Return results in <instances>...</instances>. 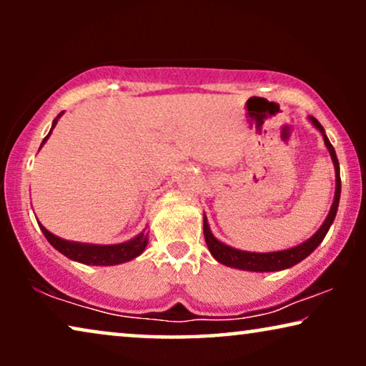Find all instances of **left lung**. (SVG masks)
<instances>
[{"instance_id": "8db88e82", "label": "left lung", "mask_w": 366, "mask_h": 366, "mask_svg": "<svg viewBox=\"0 0 366 366\" xmlns=\"http://www.w3.org/2000/svg\"><path fill=\"white\" fill-rule=\"evenodd\" d=\"M310 122L315 128L322 133L325 147L328 148L330 157H332L333 167H335V198L332 203V208H330L328 217L325 218L317 232H315L313 237H310L307 242L297 244V247H292L288 249H282V252H268V253H257V252H244V249H238L229 247V244L219 242L218 238H214V234L209 229L207 214H203V233H204V242L208 244L209 253L213 254V258L217 259L218 263L224 264V267L237 268V269H244V272H257V273H264V272H280V269L292 268L295 264L302 262L312 254L320 243L323 242V238L327 237L330 227H332L335 217H337L338 212V203H340V193H342V179H340V163L337 158V153H335V148L330 143L327 134H325V129L317 118L310 117Z\"/></svg>"}]
</instances>
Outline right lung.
<instances>
[{"mask_svg": "<svg viewBox=\"0 0 366 366\" xmlns=\"http://www.w3.org/2000/svg\"><path fill=\"white\" fill-rule=\"evenodd\" d=\"M61 114L63 112L53 119L51 129H49V133L44 137L41 147L46 143V139L49 138V134H51L54 127H56L58 119L61 118ZM38 224L39 228H41L44 237H46L49 244H51L53 248H56L59 253H63L64 257L73 259V262H78L83 264H93V267H113V264L132 262L133 258L139 257V254L144 252V248H147L148 244V233L144 232V229L134 238L128 239V242H123L118 244H93V243H79V242L63 239L56 237V234H53L51 232H48V229L44 228L39 222Z\"/></svg>", "mask_w": 366, "mask_h": 366, "instance_id": "1", "label": "right lung"}]
</instances>
